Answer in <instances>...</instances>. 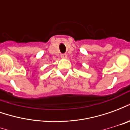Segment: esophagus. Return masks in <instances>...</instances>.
<instances>
[{
	"instance_id": "esophagus-1",
	"label": "esophagus",
	"mask_w": 130,
	"mask_h": 130,
	"mask_svg": "<svg viewBox=\"0 0 130 130\" xmlns=\"http://www.w3.org/2000/svg\"><path fill=\"white\" fill-rule=\"evenodd\" d=\"M60 57H61L62 58H67V54H62L60 55Z\"/></svg>"
}]
</instances>
